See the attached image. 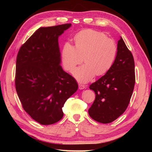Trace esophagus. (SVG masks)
I'll list each match as a JSON object with an SVG mask.
<instances>
[{"label":"esophagus","instance_id":"34e87169","mask_svg":"<svg viewBox=\"0 0 152 152\" xmlns=\"http://www.w3.org/2000/svg\"><path fill=\"white\" fill-rule=\"evenodd\" d=\"M78 87H79V89L80 90H82V89H84V88H86V86L85 85H83V84H78Z\"/></svg>","mask_w":152,"mask_h":152}]
</instances>
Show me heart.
Listing matches in <instances>:
<instances>
[{
  "mask_svg": "<svg viewBox=\"0 0 152 152\" xmlns=\"http://www.w3.org/2000/svg\"><path fill=\"white\" fill-rule=\"evenodd\" d=\"M75 45L67 42L61 50V61L67 71L72 72L84 60L85 64L73 71L80 82H87L94 76H102L109 71L117 54L115 41L105 33L92 29H84L74 37Z\"/></svg>",
  "mask_w": 152,
  "mask_h": 152,
  "instance_id": "obj_1",
  "label": "heart"
}]
</instances>
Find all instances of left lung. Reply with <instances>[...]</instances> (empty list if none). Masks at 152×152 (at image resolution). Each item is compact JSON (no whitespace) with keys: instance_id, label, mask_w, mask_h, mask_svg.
Instances as JSON below:
<instances>
[{"instance_id":"left-lung-1","label":"left lung","mask_w":152,"mask_h":152,"mask_svg":"<svg viewBox=\"0 0 152 152\" xmlns=\"http://www.w3.org/2000/svg\"><path fill=\"white\" fill-rule=\"evenodd\" d=\"M135 82L134 59L121 37L117 54L112 68L90 85L95 100L88 109L92 119L101 123L116 120L125 111L132 96Z\"/></svg>"}]
</instances>
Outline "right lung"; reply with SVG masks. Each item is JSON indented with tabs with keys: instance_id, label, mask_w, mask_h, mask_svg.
Instances as JSON below:
<instances>
[{
	"instance_id": "obj_1",
	"label": "right lung",
	"mask_w": 152,
	"mask_h": 152,
	"mask_svg": "<svg viewBox=\"0 0 152 152\" xmlns=\"http://www.w3.org/2000/svg\"><path fill=\"white\" fill-rule=\"evenodd\" d=\"M71 24L40 27L19 49L15 88L23 109L42 125L53 124L64 116L62 107L78 83L60 66L58 37Z\"/></svg>"
}]
</instances>
